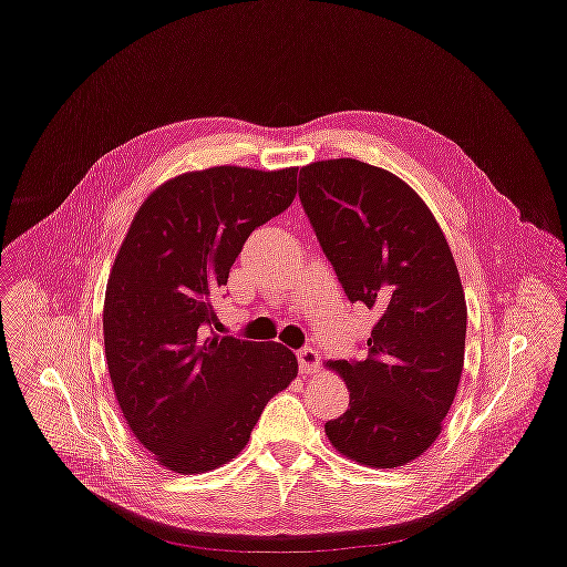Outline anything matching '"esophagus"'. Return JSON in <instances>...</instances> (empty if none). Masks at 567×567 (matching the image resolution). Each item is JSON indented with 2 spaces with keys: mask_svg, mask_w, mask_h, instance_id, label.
Returning <instances> with one entry per match:
<instances>
[{
  "mask_svg": "<svg viewBox=\"0 0 567 567\" xmlns=\"http://www.w3.org/2000/svg\"><path fill=\"white\" fill-rule=\"evenodd\" d=\"M298 364L302 373H313L320 367V353L313 347H305L298 351Z\"/></svg>",
  "mask_w": 567,
  "mask_h": 567,
  "instance_id": "34e87169",
  "label": "esophagus"
}]
</instances>
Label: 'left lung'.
Returning <instances> with one entry per match:
<instances>
[{
    "mask_svg": "<svg viewBox=\"0 0 567 567\" xmlns=\"http://www.w3.org/2000/svg\"><path fill=\"white\" fill-rule=\"evenodd\" d=\"M300 203L351 302L379 313L367 358L333 360L349 408L327 421L347 458L392 470L441 434L465 360L467 305L450 245L421 196L360 159L300 168Z\"/></svg>",
    "mask_w": 567,
    "mask_h": 567,
    "instance_id": "1",
    "label": "left lung"
}]
</instances>
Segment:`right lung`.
Listing matches in <instances>:
<instances>
[{
    "label": "right lung",
    "mask_w": 567,
    "mask_h": 567,
    "mask_svg": "<svg viewBox=\"0 0 567 567\" xmlns=\"http://www.w3.org/2000/svg\"><path fill=\"white\" fill-rule=\"evenodd\" d=\"M296 175L182 173L144 200L115 256L102 318L111 383L135 439L177 474L236 458L298 373L280 342L209 333L212 298L251 231L293 203Z\"/></svg>",
    "instance_id": "right-lung-1"
}]
</instances>
